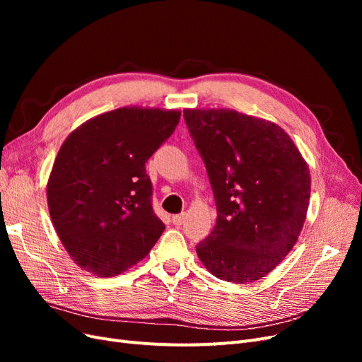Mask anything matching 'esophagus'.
<instances>
[{
    "label": "esophagus",
    "mask_w": 362,
    "mask_h": 362,
    "mask_svg": "<svg viewBox=\"0 0 362 362\" xmlns=\"http://www.w3.org/2000/svg\"><path fill=\"white\" fill-rule=\"evenodd\" d=\"M184 221H185V213L175 214V216L172 217V222H173L175 225H182V223H184Z\"/></svg>",
    "instance_id": "obj_1"
}]
</instances>
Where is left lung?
<instances>
[{"label": "left lung", "instance_id": "1", "mask_svg": "<svg viewBox=\"0 0 362 362\" xmlns=\"http://www.w3.org/2000/svg\"><path fill=\"white\" fill-rule=\"evenodd\" d=\"M214 194L213 233L196 254L218 279L266 276L298 240L310 204V170L281 127L235 110H184Z\"/></svg>", "mask_w": 362, "mask_h": 362}]
</instances>
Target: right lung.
<instances>
[{"mask_svg":"<svg viewBox=\"0 0 362 362\" xmlns=\"http://www.w3.org/2000/svg\"><path fill=\"white\" fill-rule=\"evenodd\" d=\"M180 112L124 107L76 128L62 145L47 193L54 228L74 261L115 276L144 259L164 231L145 164Z\"/></svg>","mask_w":362,"mask_h":362,"instance_id":"1","label":"right lung"}]
</instances>
